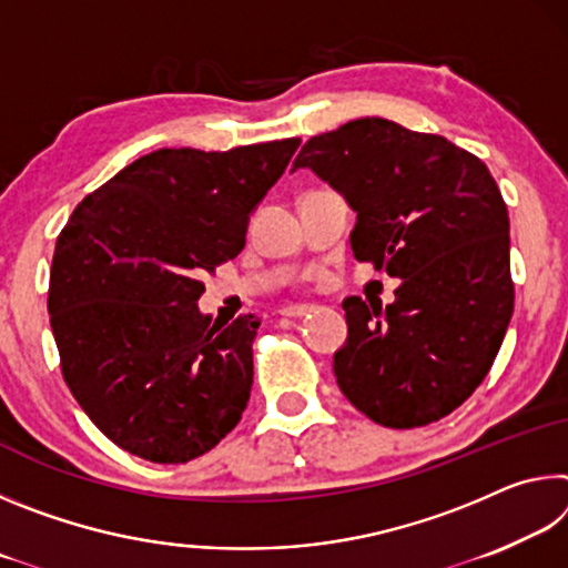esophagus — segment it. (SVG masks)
Segmentation results:
<instances>
[{"label": "esophagus", "mask_w": 568, "mask_h": 568, "mask_svg": "<svg viewBox=\"0 0 568 568\" xmlns=\"http://www.w3.org/2000/svg\"><path fill=\"white\" fill-rule=\"evenodd\" d=\"M311 311H313L311 305L291 303V305H283V307H281V315H285V318H303V315H307Z\"/></svg>", "instance_id": "34e87169"}]
</instances>
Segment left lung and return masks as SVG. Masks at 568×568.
Segmentation results:
<instances>
[{
  "mask_svg": "<svg viewBox=\"0 0 568 568\" xmlns=\"http://www.w3.org/2000/svg\"><path fill=\"white\" fill-rule=\"evenodd\" d=\"M311 168L355 213V261L400 277L396 301H343L335 381L388 428L428 426L491 371L514 313L508 210L491 172L440 134L363 118L315 134Z\"/></svg>",
  "mask_w": 568,
  "mask_h": 568,
  "instance_id": "left-lung-1",
  "label": "left lung"
}]
</instances>
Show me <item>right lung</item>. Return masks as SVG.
<instances>
[{
	"label": "right lung",
	"instance_id": "right-lung-1",
	"mask_svg": "<svg viewBox=\"0 0 568 568\" xmlns=\"http://www.w3.org/2000/svg\"><path fill=\"white\" fill-rule=\"evenodd\" d=\"M297 145L155 150L84 197L57 237L47 311L62 376L132 456L187 464L243 416L261 318L220 325L197 301Z\"/></svg>",
	"mask_w": 568,
	"mask_h": 568
}]
</instances>
